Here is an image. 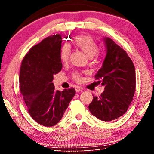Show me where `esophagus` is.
<instances>
[{"mask_svg": "<svg viewBox=\"0 0 154 154\" xmlns=\"http://www.w3.org/2000/svg\"><path fill=\"white\" fill-rule=\"evenodd\" d=\"M75 91H76L77 92H81V91L83 90V88H82V87L76 85V86L75 87Z\"/></svg>", "mask_w": 154, "mask_h": 154, "instance_id": "esophagus-1", "label": "esophagus"}]
</instances>
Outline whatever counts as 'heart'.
I'll return each instance as SVG.
<instances>
[{
    "mask_svg": "<svg viewBox=\"0 0 154 154\" xmlns=\"http://www.w3.org/2000/svg\"><path fill=\"white\" fill-rule=\"evenodd\" d=\"M74 45L82 50L89 58L92 57L97 54L98 51V46L96 41L90 36L82 35L78 36L74 40ZM71 53V47L68 44H64L62 47L60 53V57L62 62L66 63L69 60ZM72 78L76 82H81L82 77L79 72H75L72 74Z\"/></svg>",
    "mask_w": 154,
    "mask_h": 154,
    "instance_id": "obj_1",
    "label": "heart"
}]
</instances>
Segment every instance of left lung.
<instances>
[{"label":"left lung","mask_w":154,"mask_h":154,"mask_svg":"<svg viewBox=\"0 0 154 154\" xmlns=\"http://www.w3.org/2000/svg\"><path fill=\"white\" fill-rule=\"evenodd\" d=\"M106 54L102 67L95 75L102 81L105 90L100 96H93L88 108L102 121L118 119L126 113L136 88V75L132 60L120 46L110 38H104Z\"/></svg>","instance_id":"8db88e82"}]
</instances>
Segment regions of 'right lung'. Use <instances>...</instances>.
<instances>
[{"label":"right lung","mask_w":154,"mask_h":154,"mask_svg":"<svg viewBox=\"0 0 154 154\" xmlns=\"http://www.w3.org/2000/svg\"><path fill=\"white\" fill-rule=\"evenodd\" d=\"M60 35L48 36L31 48L22 62L20 92L34 120L47 127L59 122L75 94L73 88L55 90L54 75L62 68Z\"/></svg>","instance_id":"1"}]
</instances>
